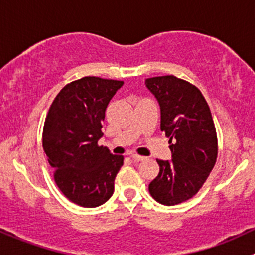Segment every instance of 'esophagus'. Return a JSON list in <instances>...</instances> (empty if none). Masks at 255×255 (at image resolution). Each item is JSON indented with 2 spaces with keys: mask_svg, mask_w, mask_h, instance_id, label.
Listing matches in <instances>:
<instances>
[{
  "mask_svg": "<svg viewBox=\"0 0 255 255\" xmlns=\"http://www.w3.org/2000/svg\"><path fill=\"white\" fill-rule=\"evenodd\" d=\"M130 157H132V159L134 160V161H136V162L143 161V160L145 159V157H144V156H140V155H138V154H132V155H130Z\"/></svg>",
  "mask_w": 255,
  "mask_h": 255,
  "instance_id": "34e87169",
  "label": "esophagus"
}]
</instances>
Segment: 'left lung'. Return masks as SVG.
I'll return each mask as SVG.
<instances>
[{
	"label": "left lung",
	"mask_w": 255,
	"mask_h": 255,
	"mask_svg": "<svg viewBox=\"0 0 255 255\" xmlns=\"http://www.w3.org/2000/svg\"><path fill=\"white\" fill-rule=\"evenodd\" d=\"M161 112L160 129L170 138L172 159L156 160L160 172L149 192L163 205L191 199L202 188L218 157V138L208 103L195 85L175 76L145 79Z\"/></svg>",
	"instance_id": "1"
}]
</instances>
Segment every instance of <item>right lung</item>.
Instances as JSON below:
<instances>
[{
  "mask_svg": "<svg viewBox=\"0 0 255 255\" xmlns=\"http://www.w3.org/2000/svg\"><path fill=\"white\" fill-rule=\"evenodd\" d=\"M123 82L84 77L62 88L45 120L42 148L56 184L74 204L96 208L114 194L122 155L99 146L106 107Z\"/></svg>",
  "mask_w": 255,
  "mask_h": 255,
  "instance_id": "1",
  "label": "right lung"
}]
</instances>
